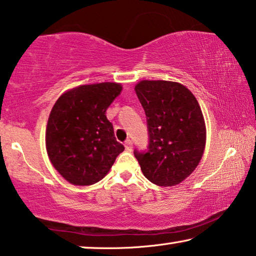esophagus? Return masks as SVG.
Segmentation results:
<instances>
[{"label":"esophagus","instance_id":"obj_1","mask_svg":"<svg viewBox=\"0 0 256 256\" xmlns=\"http://www.w3.org/2000/svg\"><path fill=\"white\" fill-rule=\"evenodd\" d=\"M125 148H126V150H132V147H133V144H132V140L131 139H128L126 142H125Z\"/></svg>","mask_w":256,"mask_h":256}]
</instances>
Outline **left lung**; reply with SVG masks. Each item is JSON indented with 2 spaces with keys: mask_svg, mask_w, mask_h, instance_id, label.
Instances as JSON below:
<instances>
[{
  "mask_svg": "<svg viewBox=\"0 0 256 256\" xmlns=\"http://www.w3.org/2000/svg\"><path fill=\"white\" fill-rule=\"evenodd\" d=\"M136 96L145 110L148 146L134 150L142 174L154 184L181 183L198 166L205 147V124L196 97L170 81H142Z\"/></svg>",
  "mask_w": 256,
  "mask_h": 256,
  "instance_id": "8db88e82",
  "label": "left lung"
}]
</instances>
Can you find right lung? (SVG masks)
<instances>
[{"mask_svg": "<svg viewBox=\"0 0 256 256\" xmlns=\"http://www.w3.org/2000/svg\"><path fill=\"white\" fill-rule=\"evenodd\" d=\"M120 92L122 86L112 82L80 86L62 94L53 106L46 150L54 168L72 184L100 181L124 150L106 114Z\"/></svg>", "mask_w": 256, "mask_h": 256, "instance_id": "add662e5", "label": "right lung"}]
</instances>
